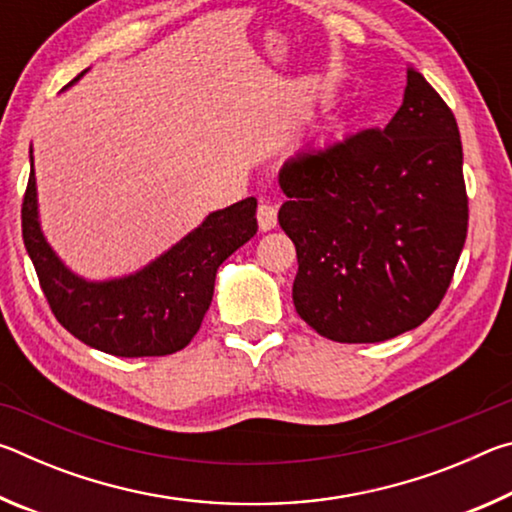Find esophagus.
<instances>
[{"instance_id":"esophagus-1","label":"esophagus","mask_w":512,"mask_h":512,"mask_svg":"<svg viewBox=\"0 0 512 512\" xmlns=\"http://www.w3.org/2000/svg\"><path fill=\"white\" fill-rule=\"evenodd\" d=\"M257 221H259V230H273L277 225V210L271 203H259L257 207Z\"/></svg>"}]
</instances>
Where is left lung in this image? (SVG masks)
I'll list each match as a JSON object with an SVG mask.
<instances>
[{
  "label": "left lung",
  "mask_w": 512,
  "mask_h": 512,
  "mask_svg": "<svg viewBox=\"0 0 512 512\" xmlns=\"http://www.w3.org/2000/svg\"><path fill=\"white\" fill-rule=\"evenodd\" d=\"M277 221L296 244L293 305L320 336L379 343L422 325L452 282L467 237L456 119L418 69L400 110L282 164Z\"/></svg>",
  "instance_id": "1"
}]
</instances>
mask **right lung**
<instances>
[{"mask_svg":"<svg viewBox=\"0 0 512 512\" xmlns=\"http://www.w3.org/2000/svg\"><path fill=\"white\" fill-rule=\"evenodd\" d=\"M83 74L88 69L67 88ZM29 153L22 235L58 323L90 348L115 357H164L183 350L212 305L219 266L257 235V198L210 212L198 228L133 273L88 280L58 257L42 232L33 149Z\"/></svg>","mask_w":512,"mask_h":512,"instance_id":"add662e5","label":"right lung"}]
</instances>
